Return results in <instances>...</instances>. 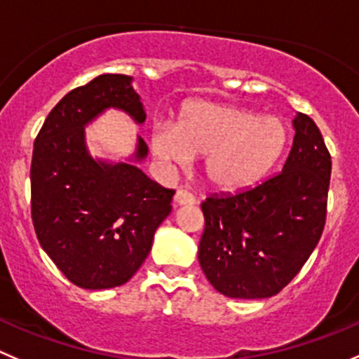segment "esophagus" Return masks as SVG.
Returning a JSON list of instances; mask_svg holds the SVG:
<instances>
[{
  "label": "esophagus",
  "instance_id": "1",
  "mask_svg": "<svg viewBox=\"0 0 359 359\" xmlns=\"http://www.w3.org/2000/svg\"><path fill=\"white\" fill-rule=\"evenodd\" d=\"M194 203H196V197H194L190 192H187V190H177V192L174 194V199H172L174 208L190 206V204Z\"/></svg>",
  "mask_w": 359,
  "mask_h": 359
}]
</instances>
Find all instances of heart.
Here are the masks:
<instances>
[{"label":"heart","mask_w":359,"mask_h":359,"mask_svg":"<svg viewBox=\"0 0 359 359\" xmlns=\"http://www.w3.org/2000/svg\"><path fill=\"white\" fill-rule=\"evenodd\" d=\"M287 144L284 123L233 104L189 102L176 125L151 132L153 155L165 163L185 165L204 156V177L217 192L236 194L257 185L273 169Z\"/></svg>","instance_id":"obj_1"}]
</instances>
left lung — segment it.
Masks as SVG:
<instances>
[{
	"label": "left lung",
	"mask_w": 359,
	"mask_h": 359,
	"mask_svg": "<svg viewBox=\"0 0 359 359\" xmlns=\"http://www.w3.org/2000/svg\"><path fill=\"white\" fill-rule=\"evenodd\" d=\"M294 141L282 172L234 196L208 197L199 264L229 298L278 294L319 243L326 224L331 156L312 118L292 119Z\"/></svg>",
	"instance_id": "obj_1"
}]
</instances>
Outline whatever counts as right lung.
I'll list each match as a JSON object with an SVG mask.
<instances>
[{
  "instance_id": "right-lung-1",
  "label": "right lung",
  "mask_w": 359,
  "mask_h": 359,
  "mask_svg": "<svg viewBox=\"0 0 359 359\" xmlns=\"http://www.w3.org/2000/svg\"><path fill=\"white\" fill-rule=\"evenodd\" d=\"M107 109L144 123L130 75H98L65 95L43 121L32 160L36 238L72 284L93 291L118 287L135 275L174 196L135 165L148 155L141 137L130 162L90 155L84 128Z\"/></svg>"
}]
</instances>
